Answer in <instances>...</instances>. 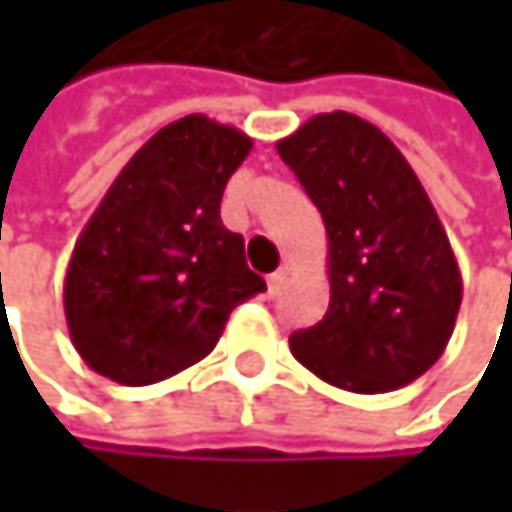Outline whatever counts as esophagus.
<instances>
[{"label": "esophagus", "instance_id": "1", "mask_svg": "<svg viewBox=\"0 0 512 512\" xmlns=\"http://www.w3.org/2000/svg\"><path fill=\"white\" fill-rule=\"evenodd\" d=\"M284 278H287V272H284V269H278V272H272V275L266 278V293H269V296H275V293L281 290V284H284Z\"/></svg>", "mask_w": 512, "mask_h": 512}]
</instances>
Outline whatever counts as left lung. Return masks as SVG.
Masks as SVG:
<instances>
[{
  "mask_svg": "<svg viewBox=\"0 0 512 512\" xmlns=\"http://www.w3.org/2000/svg\"><path fill=\"white\" fill-rule=\"evenodd\" d=\"M275 148L329 237V311L290 335V353L356 394L415 382L445 353L462 302L457 257L418 174L350 112L314 115Z\"/></svg>",
  "mask_w": 512,
  "mask_h": 512,
  "instance_id": "left-lung-1",
  "label": "left lung"
}]
</instances>
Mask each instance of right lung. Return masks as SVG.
<instances>
[{"label":"right lung","instance_id":"1","mask_svg":"<svg viewBox=\"0 0 512 512\" xmlns=\"http://www.w3.org/2000/svg\"><path fill=\"white\" fill-rule=\"evenodd\" d=\"M252 139L207 115L151 136L79 234L64 317L82 361L121 385H154L213 353L237 305L266 290L219 216Z\"/></svg>","mask_w":512,"mask_h":512}]
</instances>
